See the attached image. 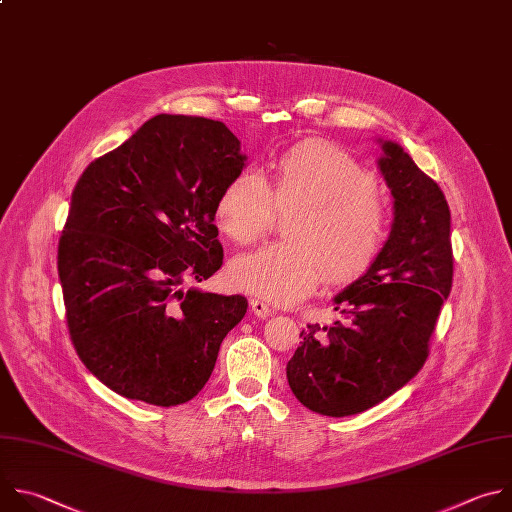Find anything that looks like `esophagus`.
<instances>
[{
	"label": "esophagus",
	"instance_id": "1",
	"mask_svg": "<svg viewBox=\"0 0 512 512\" xmlns=\"http://www.w3.org/2000/svg\"><path fill=\"white\" fill-rule=\"evenodd\" d=\"M250 309H252V313L258 317V319H268V317H272L276 311L272 309V306H268L264 300H258V298H252L250 300Z\"/></svg>",
	"mask_w": 512,
	"mask_h": 512
}]
</instances>
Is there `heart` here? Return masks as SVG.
<instances>
[{
	"instance_id": "1",
	"label": "heart",
	"mask_w": 512,
	"mask_h": 512,
	"mask_svg": "<svg viewBox=\"0 0 512 512\" xmlns=\"http://www.w3.org/2000/svg\"><path fill=\"white\" fill-rule=\"evenodd\" d=\"M292 208L288 242L232 262L238 290L294 304L327 270L333 282L355 280L383 248L387 208L371 173L325 141H304L278 155L268 185L252 171L234 175L216 201V222L236 244L252 246L268 236L276 210Z\"/></svg>"
}]
</instances>
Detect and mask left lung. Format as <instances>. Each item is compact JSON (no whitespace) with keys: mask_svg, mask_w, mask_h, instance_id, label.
Listing matches in <instances>:
<instances>
[{"mask_svg":"<svg viewBox=\"0 0 512 512\" xmlns=\"http://www.w3.org/2000/svg\"><path fill=\"white\" fill-rule=\"evenodd\" d=\"M379 143L377 163L393 195L389 238L367 272L335 296L343 321L306 325L286 365L296 399L331 418L361 414L418 375L452 288L444 191L397 143Z\"/></svg>","mask_w":512,"mask_h":512,"instance_id":"obj_1","label":"left lung"}]
</instances>
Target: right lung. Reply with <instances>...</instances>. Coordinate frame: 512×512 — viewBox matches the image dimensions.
<instances>
[{
  "label": "right lung",
  "instance_id": "add662e5",
  "mask_svg": "<svg viewBox=\"0 0 512 512\" xmlns=\"http://www.w3.org/2000/svg\"><path fill=\"white\" fill-rule=\"evenodd\" d=\"M220 121L157 115L80 175L58 242L72 345L115 393L171 407L208 383L248 300L183 288L220 270L216 201L244 169Z\"/></svg>",
  "mask_w": 512,
  "mask_h": 512
}]
</instances>
